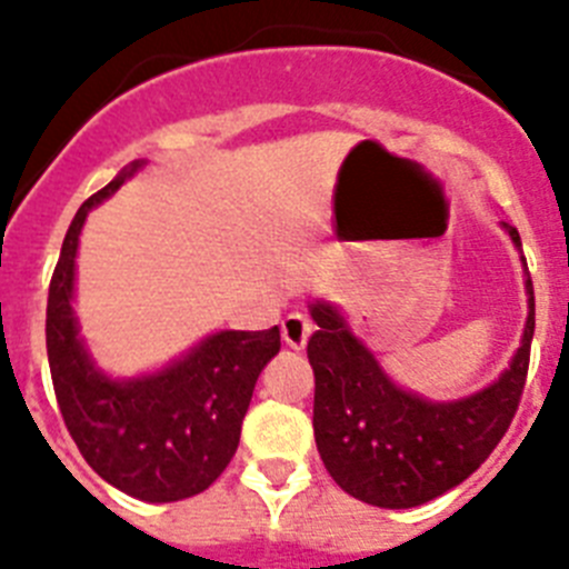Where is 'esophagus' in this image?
Wrapping results in <instances>:
<instances>
[{
	"label": "esophagus",
	"mask_w": 569,
	"mask_h": 569,
	"mask_svg": "<svg viewBox=\"0 0 569 569\" xmlns=\"http://www.w3.org/2000/svg\"><path fill=\"white\" fill-rule=\"evenodd\" d=\"M310 333H313V321L305 313H288L281 319V339L293 350H301V347L308 345Z\"/></svg>",
	"instance_id": "34e87169"
}]
</instances>
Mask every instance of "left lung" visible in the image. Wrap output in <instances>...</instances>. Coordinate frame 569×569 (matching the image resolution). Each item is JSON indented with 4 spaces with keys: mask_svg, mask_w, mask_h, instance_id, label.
<instances>
[{
    "mask_svg": "<svg viewBox=\"0 0 569 569\" xmlns=\"http://www.w3.org/2000/svg\"><path fill=\"white\" fill-rule=\"evenodd\" d=\"M521 248L519 230L505 224ZM525 339L496 385L461 401L433 405L405 393L330 305H313V433L336 485L373 507H419L479 470L507 433L525 393L536 330L532 281Z\"/></svg>",
    "mask_w": 569,
    "mask_h": 569,
    "instance_id": "1",
    "label": "left lung"
}]
</instances>
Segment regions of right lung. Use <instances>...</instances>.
<instances>
[{
  "label": "right lung",
  "mask_w": 569,
  "mask_h": 569,
  "mask_svg": "<svg viewBox=\"0 0 569 569\" xmlns=\"http://www.w3.org/2000/svg\"><path fill=\"white\" fill-rule=\"evenodd\" d=\"M139 162L77 210L48 290V361L70 439L93 470L142 501H179L208 490L233 459L261 367L281 347L279 328L222 330L148 379L110 381L90 365L73 319V259L93 204Z\"/></svg>",
  "instance_id": "obj_1"
}]
</instances>
